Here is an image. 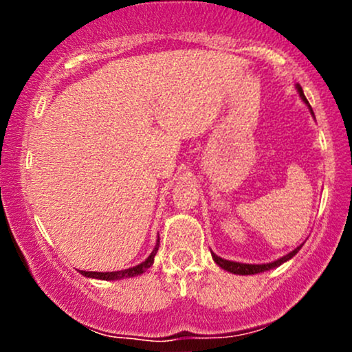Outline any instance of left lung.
I'll return each instance as SVG.
<instances>
[{"mask_svg":"<svg viewBox=\"0 0 352 352\" xmlns=\"http://www.w3.org/2000/svg\"><path fill=\"white\" fill-rule=\"evenodd\" d=\"M296 89H298V92H300L301 99L305 100L306 104H308V107H309L311 114H313V109H311L309 102H308V99H306V98H305V94H302V89H301L300 84H298ZM313 116H314V114H313ZM301 246H302V245L298 246V248H294L292 253H288V254H286V256L280 258V260L273 261V263H265V265H246V263H236V261H228V260H223V258L217 256L215 253H212V256H213V261H215V263H217L218 266H220V268L227 270V272H230V273H233V274H254V273L268 272V270H272V268H276V266L283 265V263H285V261L292 260V258L294 256V254H296L298 252H300V248H301Z\"/></svg>","mask_w":352,"mask_h":352,"instance_id":"1","label":"left lung"}]
</instances>
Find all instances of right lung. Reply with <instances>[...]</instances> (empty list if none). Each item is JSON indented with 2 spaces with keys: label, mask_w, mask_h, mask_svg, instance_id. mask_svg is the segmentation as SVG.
<instances>
[{
  "label": "right lung",
  "mask_w": 352,
  "mask_h": 352,
  "mask_svg": "<svg viewBox=\"0 0 352 352\" xmlns=\"http://www.w3.org/2000/svg\"><path fill=\"white\" fill-rule=\"evenodd\" d=\"M159 245H160V241L157 240L155 248H153V252L151 254H148L147 260L142 261V263H140V265L132 266V268L120 270V272H106V273H100V272H80V274H84V276H87V278H96V280H106V281H116V280H124V278L139 276V274H142L145 270H148L152 266L153 256H155L157 250H159Z\"/></svg>",
  "instance_id": "1"
}]
</instances>
